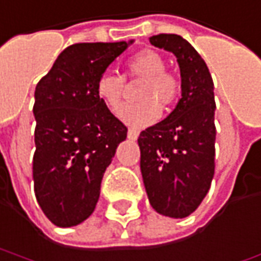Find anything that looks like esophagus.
Listing matches in <instances>:
<instances>
[{"mask_svg":"<svg viewBox=\"0 0 261 261\" xmlns=\"http://www.w3.org/2000/svg\"><path fill=\"white\" fill-rule=\"evenodd\" d=\"M138 136H139V132H138V130H135V129H129V130H127V138H129L130 141H136Z\"/></svg>","mask_w":261,"mask_h":261,"instance_id":"34e87169","label":"esophagus"}]
</instances>
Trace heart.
Listing matches in <instances>:
<instances>
[{"mask_svg": "<svg viewBox=\"0 0 261 261\" xmlns=\"http://www.w3.org/2000/svg\"><path fill=\"white\" fill-rule=\"evenodd\" d=\"M164 57L153 50H143L127 61L126 76L142 79L138 97L141 102L125 105L119 110L122 122L134 127H143L153 123L161 116V106H171L181 94V82L167 71ZM125 92V77L113 71L102 73L96 82V93L106 108L116 110L120 106Z\"/></svg>", "mask_w": 261, "mask_h": 261, "instance_id": "obj_1", "label": "heart"}]
</instances>
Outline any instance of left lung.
Wrapping results in <instances>:
<instances>
[{"instance_id": "left-lung-1", "label": "left lung", "mask_w": 261, "mask_h": 261, "mask_svg": "<svg viewBox=\"0 0 261 261\" xmlns=\"http://www.w3.org/2000/svg\"><path fill=\"white\" fill-rule=\"evenodd\" d=\"M152 45L176 57L181 99L167 118L141 132V172L152 208L184 218L205 198L214 176V83L205 61L185 38L158 34Z\"/></svg>"}]
</instances>
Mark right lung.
Listing matches in <instances>:
<instances>
[{
    "instance_id": "1",
    "label": "right lung",
    "mask_w": 261,
    "mask_h": 261,
    "mask_svg": "<svg viewBox=\"0 0 261 261\" xmlns=\"http://www.w3.org/2000/svg\"><path fill=\"white\" fill-rule=\"evenodd\" d=\"M130 41L79 43L64 48L36 86L37 202L57 227L92 216L100 184L127 127L97 97L96 82Z\"/></svg>"
}]
</instances>
